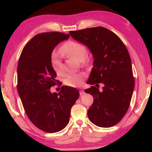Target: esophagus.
I'll return each mask as SVG.
<instances>
[{
	"mask_svg": "<svg viewBox=\"0 0 152 152\" xmlns=\"http://www.w3.org/2000/svg\"><path fill=\"white\" fill-rule=\"evenodd\" d=\"M84 94H85V92H84L83 90H81V91H80V96H82V95H83Z\"/></svg>",
	"mask_w": 152,
	"mask_h": 152,
	"instance_id": "1",
	"label": "esophagus"
}]
</instances>
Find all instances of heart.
<instances>
[{
  "label": "heart",
  "instance_id": "b5f03b06",
  "mask_svg": "<svg viewBox=\"0 0 152 152\" xmlns=\"http://www.w3.org/2000/svg\"><path fill=\"white\" fill-rule=\"evenodd\" d=\"M60 53L62 55L72 58L79 61L85 60L87 56L86 46L75 41H68L61 45ZM51 65L58 75H62L64 72L63 64L61 56L57 51H53L51 56ZM86 75L84 73L70 74L66 76L64 82L66 85L71 87H78L82 85Z\"/></svg>",
  "mask_w": 152,
  "mask_h": 152
}]
</instances>
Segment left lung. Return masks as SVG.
Masks as SVG:
<instances>
[{"instance_id": "obj_1", "label": "left lung", "mask_w": 152, "mask_h": 152, "mask_svg": "<svg viewBox=\"0 0 152 152\" xmlns=\"http://www.w3.org/2000/svg\"><path fill=\"white\" fill-rule=\"evenodd\" d=\"M70 34L86 45L94 57L87 81L94 86L84 91L94 98L88 119L99 127H113L127 113L135 86L127 49L115 33L102 27L71 31ZM100 83L104 85L101 91Z\"/></svg>"}]
</instances>
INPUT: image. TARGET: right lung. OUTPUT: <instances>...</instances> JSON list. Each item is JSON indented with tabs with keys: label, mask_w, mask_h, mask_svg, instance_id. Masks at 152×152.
Wrapping results in <instances>:
<instances>
[{
	"label": "right lung",
	"mask_w": 152,
	"mask_h": 152,
	"mask_svg": "<svg viewBox=\"0 0 152 152\" xmlns=\"http://www.w3.org/2000/svg\"><path fill=\"white\" fill-rule=\"evenodd\" d=\"M70 37L60 32L34 36L20 53L17 66V91L29 120L39 129L56 133L66 127L78 91L62 86L59 93L50 88L59 83L51 65V56L59 43Z\"/></svg>",
	"instance_id": "right-lung-1"
}]
</instances>
